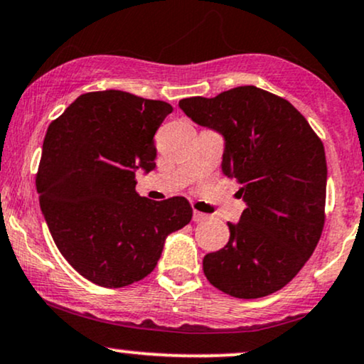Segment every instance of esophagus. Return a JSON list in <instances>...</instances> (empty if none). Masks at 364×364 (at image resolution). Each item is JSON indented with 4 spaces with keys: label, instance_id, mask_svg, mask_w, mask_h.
I'll return each instance as SVG.
<instances>
[{
    "label": "esophagus",
    "instance_id": "1",
    "mask_svg": "<svg viewBox=\"0 0 364 364\" xmlns=\"http://www.w3.org/2000/svg\"><path fill=\"white\" fill-rule=\"evenodd\" d=\"M203 220H207V215H205V213H201V212H193V222H203Z\"/></svg>",
    "mask_w": 364,
    "mask_h": 364
}]
</instances>
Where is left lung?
<instances>
[{
    "instance_id": "1",
    "label": "left lung",
    "mask_w": 364,
    "mask_h": 364,
    "mask_svg": "<svg viewBox=\"0 0 364 364\" xmlns=\"http://www.w3.org/2000/svg\"><path fill=\"white\" fill-rule=\"evenodd\" d=\"M179 108L225 140L222 173L240 183L246 210L229 242L203 257L213 287L235 299L282 290L312 256L323 229L327 164L322 140L284 98L239 86Z\"/></svg>"
}]
</instances>
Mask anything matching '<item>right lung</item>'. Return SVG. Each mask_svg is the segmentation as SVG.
<instances>
[{"mask_svg":"<svg viewBox=\"0 0 364 364\" xmlns=\"http://www.w3.org/2000/svg\"><path fill=\"white\" fill-rule=\"evenodd\" d=\"M173 107L118 90L85 93L47 129L37 193L57 249L81 277L122 288L156 268L171 232L190 224L183 196L151 201L135 171L156 168L154 134Z\"/></svg>","mask_w":364,"mask_h":364,"instance_id":"1","label":"right lung"}]
</instances>
